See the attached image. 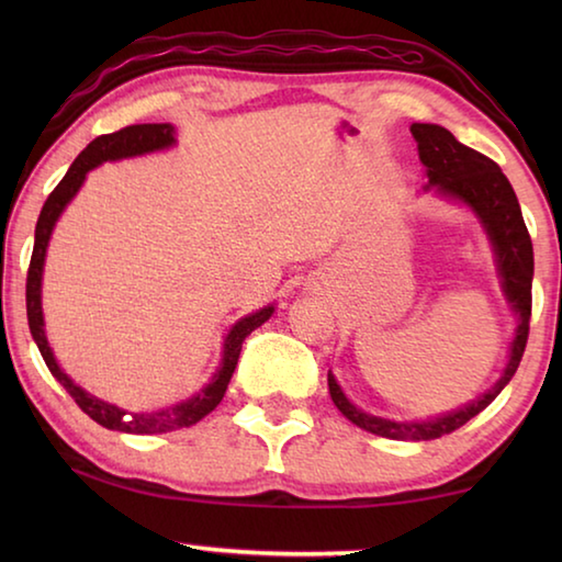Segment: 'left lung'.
Wrapping results in <instances>:
<instances>
[{"instance_id":"1","label":"left lung","mask_w":562,"mask_h":562,"mask_svg":"<svg viewBox=\"0 0 562 562\" xmlns=\"http://www.w3.org/2000/svg\"><path fill=\"white\" fill-rule=\"evenodd\" d=\"M412 136L416 138L418 158L426 166V178H429L426 190H436L443 198L465 203L479 215L481 225L486 227L493 252H496L503 292H506L510 310L518 317L516 337L510 341V359L496 386H491L486 394L473 398L471 404L443 416H436L431 422H392V418L364 414L345 396L335 374L329 372L327 382L331 402L359 429L396 441H429L461 429L465 422L481 414L516 374L530 329L532 243L528 227L522 223V213L518 198L513 193V186L491 158L459 144L451 131L436 126V123H412Z\"/></svg>"}]
</instances>
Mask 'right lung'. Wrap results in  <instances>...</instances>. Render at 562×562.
<instances>
[{
    "instance_id": "right-lung-1",
    "label": "right lung",
    "mask_w": 562,
    "mask_h": 562,
    "mask_svg": "<svg viewBox=\"0 0 562 562\" xmlns=\"http://www.w3.org/2000/svg\"><path fill=\"white\" fill-rule=\"evenodd\" d=\"M173 133L176 128L170 126V123H138V126H126L116 133H106V136L93 138L91 144L81 150L79 158L74 160L71 168L66 170L61 183L52 190L49 198H46V203L40 213V221H36V231H34V252H32L30 272H26V319H30L32 337L36 341V347H40L46 367H49V372L54 374L56 382L71 394V398L79 404L83 414H89L93 422L106 426L111 431L166 434V431L186 429V426H193L195 422H201L203 416L211 414L213 408L223 402L225 389L231 384V376L235 372L237 357H240L245 337L250 335L252 329L265 325L274 312V307L270 304V307H262L258 312H252V315L243 317L240 322H235L233 329L227 331L221 367L215 369L211 382H207L198 394L186 398V402L168 408H158V412H128V408H121L116 404L103 402V398L91 396L89 392H83L79 384H74V379L69 374H64V369L56 364L49 341H46V335H44V315H42V272H44L46 247H49V237L56 221H59L64 207L71 203V198L79 193V188L83 186V180H87V173L91 168L101 166L103 160H121L131 156H144V154H150V150H164L176 144Z\"/></svg>"
}]
</instances>
